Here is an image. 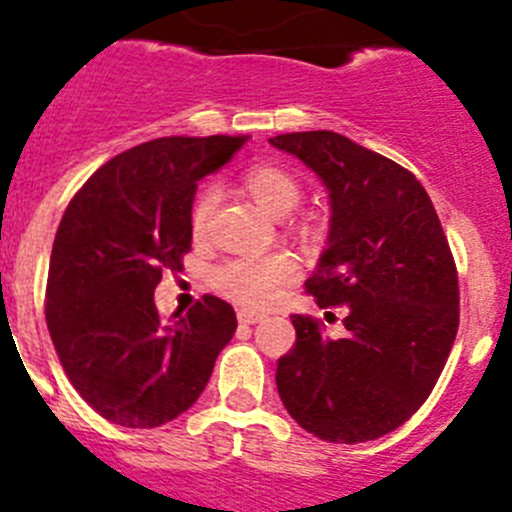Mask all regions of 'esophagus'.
Listing matches in <instances>:
<instances>
[{
	"label": "esophagus",
	"instance_id": "34e87169",
	"mask_svg": "<svg viewBox=\"0 0 512 512\" xmlns=\"http://www.w3.org/2000/svg\"><path fill=\"white\" fill-rule=\"evenodd\" d=\"M260 318L262 315L255 313V310H240V313H237V321H240L242 326H252V323H257Z\"/></svg>",
	"mask_w": 512,
	"mask_h": 512
}]
</instances>
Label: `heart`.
Segmentation results:
<instances>
[{
	"label": "heart",
	"instance_id": "1",
	"mask_svg": "<svg viewBox=\"0 0 512 512\" xmlns=\"http://www.w3.org/2000/svg\"><path fill=\"white\" fill-rule=\"evenodd\" d=\"M242 184L250 197L270 214H288L300 202V184L288 169L278 164H252L242 176ZM217 191L214 186L199 191L197 202L191 207V229L202 237L209 227ZM298 265L290 252H267V255L234 257L217 265L209 275V283L232 303L260 308L280 285L288 283Z\"/></svg>",
	"mask_w": 512,
	"mask_h": 512
}]
</instances>
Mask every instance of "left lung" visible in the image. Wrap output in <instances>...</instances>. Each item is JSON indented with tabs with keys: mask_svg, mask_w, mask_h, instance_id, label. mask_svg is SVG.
<instances>
[{
	"mask_svg": "<svg viewBox=\"0 0 512 512\" xmlns=\"http://www.w3.org/2000/svg\"><path fill=\"white\" fill-rule=\"evenodd\" d=\"M328 189V247L305 288L346 305V336L293 315L295 346L278 361L290 417L326 442L379 439L432 394L460 326L450 245L417 176L333 131L270 138Z\"/></svg>",
	"mask_w": 512,
	"mask_h": 512,
	"instance_id": "8db88e82",
	"label": "left lung"
}]
</instances>
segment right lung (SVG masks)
I'll list each match as a JSON object with an SVG mask.
<instances>
[{
  "label": "right lung",
  "mask_w": 512,
  "mask_h": 512,
  "mask_svg": "<svg viewBox=\"0 0 512 512\" xmlns=\"http://www.w3.org/2000/svg\"><path fill=\"white\" fill-rule=\"evenodd\" d=\"M247 136H169L128 148L73 197L55 234L45 318L70 384L121 427H161L199 399L237 331L232 305L204 295L164 321L154 290L191 250L197 181Z\"/></svg>",
  "instance_id": "obj_1"
}]
</instances>
